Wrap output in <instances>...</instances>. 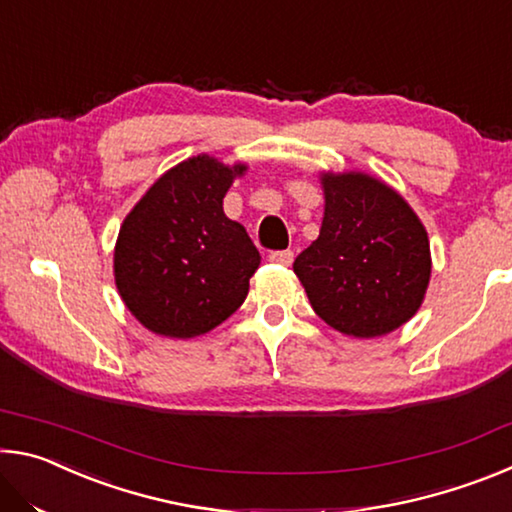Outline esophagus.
Segmentation results:
<instances>
[{
    "label": "esophagus",
    "instance_id": "esophagus-1",
    "mask_svg": "<svg viewBox=\"0 0 512 512\" xmlns=\"http://www.w3.org/2000/svg\"><path fill=\"white\" fill-rule=\"evenodd\" d=\"M293 250H273L271 255H268V259L275 264H282V266H291L293 264Z\"/></svg>",
    "mask_w": 512,
    "mask_h": 512
}]
</instances>
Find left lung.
<instances>
[{"label": "left lung", "mask_w": 512, "mask_h": 512, "mask_svg": "<svg viewBox=\"0 0 512 512\" xmlns=\"http://www.w3.org/2000/svg\"><path fill=\"white\" fill-rule=\"evenodd\" d=\"M323 187V228L293 273L327 325L359 339L393 332L427 291V232L404 198L375 178L327 173Z\"/></svg>", "instance_id": "left-lung-1"}]
</instances>
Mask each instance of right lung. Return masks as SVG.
Returning a JSON list of instances; mask_svg holds the SVG:
<instances>
[{
  "mask_svg": "<svg viewBox=\"0 0 512 512\" xmlns=\"http://www.w3.org/2000/svg\"><path fill=\"white\" fill-rule=\"evenodd\" d=\"M235 169L198 155L164 173L119 230L115 280L144 327L192 339L221 325L248 296L259 250L223 214Z\"/></svg>",
  "mask_w": 512,
  "mask_h": 512,
  "instance_id": "1",
  "label": "right lung"
}]
</instances>
